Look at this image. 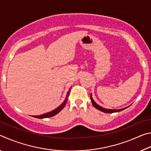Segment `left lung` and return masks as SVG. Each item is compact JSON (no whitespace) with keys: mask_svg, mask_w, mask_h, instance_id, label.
I'll return each instance as SVG.
<instances>
[{"mask_svg":"<svg viewBox=\"0 0 151 151\" xmlns=\"http://www.w3.org/2000/svg\"><path fill=\"white\" fill-rule=\"evenodd\" d=\"M91 100L92 102V104H93V105L94 106V107H95L96 109L99 110V111H101L102 112H105V113H112V112H120L121 111H123L125 109L128 108L129 106H127L125 107V108H122V109H105V108H103V107H102L101 106L99 105L98 104H97L95 101L93 100V96H92V94H91Z\"/></svg>","mask_w":151,"mask_h":151,"instance_id":"obj_1","label":"left lung"}]
</instances>
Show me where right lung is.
<instances>
[{"label": "right lung", "instance_id": "obj_1", "mask_svg": "<svg viewBox=\"0 0 151 151\" xmlns=\"http://www.w3.org/2000/svg\"><path fill=\"white\" fill-rule=\"evenodd\" d=\"M70 91V88H69V90H68V91L67 92V94H66V96L65 101H64L63 103L61 104L60 106H58L57 109H55V110H53V111H50V112H47V113H45V114H40V115H38V116H32L35 117V118H37V119H45V118H48V117H51V116L56 115V114H58V112H59L61 110H62L64 107H65V104L66 103V101H67L68 97V96H69Z\"/></svg>", "mask_w": 151, "mask_h": 151}]
</instances>
